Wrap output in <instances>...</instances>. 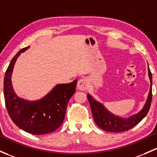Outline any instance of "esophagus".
<instances>
[{"mask_svg": "<svg viewBox=\"0 0 157 157\" xmlns=\"http://www.w3.org/2000/svg\"><path fill=\"white\" fill-rule=\"evenodd\" d=\"M77 88L80 90H86L89 88V82L86 78H81L77 82Z\"/></svg>", "mask_w": 157, "mask_h": 157, "instance_id": "obj_1", "label": "esophagus"}]
</instances>
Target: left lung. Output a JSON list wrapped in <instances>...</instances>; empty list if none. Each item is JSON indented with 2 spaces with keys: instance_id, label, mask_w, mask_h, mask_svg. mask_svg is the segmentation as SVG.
Returning <instances> with one entry per match:
<instances>
[{
  "instance_id": "8db88e82",
  "label": "left lung",
  "mask_w": 157,
  "mask_h": 157,
  "mask_svg": "<svg viewBox=\"0 0 157 157\" xmlns=\"http://www.w3.org/2000/svg\"><path fill=\"white\" fill-rule=\"evenodd\" d=\"M148 76L151 81V88L144 108L138 113L132 115L128 118H122L113 114L107 110L102 104L94 99L90 94H87V98L91 107L92 116L97 126L101 129L109 132H122L128 131L139 123L147 114L152 101V74L149 67Z\"/></svg>"
}]
</instances>
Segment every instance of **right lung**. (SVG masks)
Masks as SVG:
<instances>
[{"label": "right lung", "instance_id": "add662e5", "mask_svg": "<svg viewBox=\"0 0 157 157\" xmlns=\"http://www.w3.org/2000/svg\"><path fill=\"white\" fill-rule=\"evenodd\" d=\"M25 47L13 58L6 71L4 95L7 112L13 123L23 131L33 135H44L56 130L65 119L68 101L73 96L77 80L70 83L58 84L46 96L37 101L19 98L13 90L11 77L15 62Z\"/></svg>", "mask_w": 157, "mask_h": 157}]
</instances>
